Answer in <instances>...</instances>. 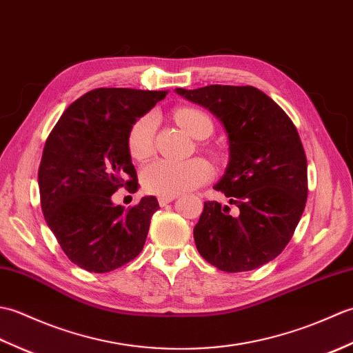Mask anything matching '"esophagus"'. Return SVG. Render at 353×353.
I'll use <instances>...</instances> for the list:
<instances>
[{
    "label": "esophagus",
    "mask_w": 353,
    "mask_h": 353,
    "mask_svg": "<svg viewBox=\"0 0 353 353\" xmlns=\"http://www.w3.org/2000/svg\"><path fill=\"white\" fill-rule=\"evenodd\" d=\"M177 199V196H159V205L161 206H165V205H168V203H171L172 200H176Z\"/></svg>",
    "instance_id": "esophagus-1"
}]
</instances>
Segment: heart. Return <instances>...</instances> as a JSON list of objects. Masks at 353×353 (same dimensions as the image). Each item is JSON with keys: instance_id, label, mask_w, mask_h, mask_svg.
<instances>
[{"instance_id": "1", "label": "heart", "mask_w": 353, "mask_h": 353, "mask_svg": "<svg viewBox=\"0 0 353 353\" xmlns=\"http://www.w3.org/2000/svg\"><path fill=\"white\" fill-rule=\"evenodd\" d=\"M179 125L192 138L205 139L214 130L212 119L203 110L182 108L174 114ZM157 119L153 114L141 117L129 132V150L134 159H147L154 148ZM212 177V168L205 159L194 157L188 161L154 159L141 171L144 190L157 196H176L206 183Z\"/></svg>"}]
</instances>
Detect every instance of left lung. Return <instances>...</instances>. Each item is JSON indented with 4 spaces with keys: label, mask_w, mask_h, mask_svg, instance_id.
<instances>
[{
    "label": "left lung",
    "mask_w": 353,
    "mask_h": 353,
    "mask_svg": "<svg viewBox=\"0 0 353 353\" xmlns=\"http://www.w3.org/2000/svg\"><path fill=\"white\" fill-rule=\"evenodd\" d=\"M183 99L220 119L229 162L214 188L239 211L205 201L194 228L199 253L228 273L249 272L273 261L294 234L308 197V165L296 125L253 86L177 88Z\"/></svg>",
    "instance_id": "1"
}]
</instances>
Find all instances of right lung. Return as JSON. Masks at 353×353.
I'll return each mask as SVG.
<instances>
[{
	"mask_svg": "<svg viewBox=\"0 0 353 353\" xmlns=\"http://www.w3.org/2000/svg\"><path fill=\"white\" fill-rule=\"evenodd\" d=\"M167 91L99 88L63 112L45 142L37 174L48 228L74 264L108 273L130 262L145 244L157 199L124 209L118 188L138 190L129 132Z\"/></svg>",
	"mask_w": 353,
	"mask_h": 353,
	"instance_id": "right-lung-1",
	"label": "right lung"
}]
</instances>
